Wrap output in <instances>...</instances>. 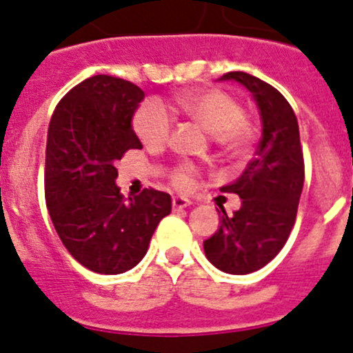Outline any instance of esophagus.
I'll list each match as a JSON object with an SVG mask.
<instances>
[{"label":"esophagus","instance_id":"obj_1","mask_svg":"<svg viewBox=\"0 0 353 353\" xmlns=\"http://www.w3.org/2000/svg\"><path fill=\"white\" fill-rule=\"evenodd\" d=\"M193 202L190 199H186V196H174L172 199V205L174 209H183V208H188V205H192Z\"/></svg>","mask_w":353,"mask_h":353}]
</instances>
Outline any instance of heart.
<instances>
[{
  "label": "heart",
  "mask_w": 353,
  "mask_h": 353,
  "mask_svg": "<svg viewBox=\"0 0 353 353\" xmlns=\"http://www.w3.org/2000/svg\"><path fill=\"white\" fill-rule=\"evenodd\" d=\"M177 109L212 135V141L228 153H243L252 141V130L243 116V109L223 91H192L177 97ZM133 126L139 139L148 148H160L169 141L172 117L161 103L149 101L135 114ZM172 183L179 190L193 184V169L181 165L172 172Z\"/></svg>",
  "instance_id": "obj_1"
}]
</instances>
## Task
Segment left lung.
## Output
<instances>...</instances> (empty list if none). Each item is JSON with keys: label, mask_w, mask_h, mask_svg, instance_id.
<instances>
[{"label": "left lung", "mask_w": 353, "mask_h": 353, "mask_svg": "<svg viewBox=\"0 0 353 353\" xmlns=\"http://www.w3.org/2000/svg\"><path fill=\"white\" fill-rule=\"evenodd\" d=\"M220 81H236L252 94L262 139L244 172L221 186L243 202L234 216L223 211L220 228L204 241V252L220 271L250 274L281 252L295 223L304 184L299 125L290 103L268 82L246 72H228Z\"/></svg>", "instance_id": "left-lung-1"}]
</instances>
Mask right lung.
<instances>
[{"label":"right lung","mask_w":353,"mask_h":353,"mask_svg":"<svg viewBox=\"0 0 353 353\" xmlns=\"http://www.w3.org/2000/svg\"><path fill=\"white\" fill-rule=\"evenodd\" d=\"M139 85L94 75L70 90L47 132L46 200L59 239L79 263L98 274H121L148 253L169 193L145 188L123 199L116 163L142 149L133 116L144 100Z\"/></svg>","instance_id":"right-lung-1"}]
</instances>
